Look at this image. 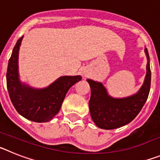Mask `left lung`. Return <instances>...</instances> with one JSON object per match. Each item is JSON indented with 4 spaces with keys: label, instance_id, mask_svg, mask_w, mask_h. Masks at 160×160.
Wrapping results in <instances>:
<instances>
[{
    "label": "left lung",
    "instance_id": "1",
    "mask_svg": "<svg viewBox=\"0 0 160 160\" xmlns=\"http://www.w3.org/2000/svg\"><path fill=\"white\" fill-rule=\"evenodd\" d=\"M144 52L148 59L146 76L142 87L132 95L126 98L111 97L102 83L87 79L91 90L89 102L90 115L96 126L101 129H116L127 125L138 115L146 102L150 92L152 73L147 48Z\"/></svg>",
    "mask_w": 160,
    "mask_h": 160
}]
</instances>
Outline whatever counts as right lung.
Wrapping results in <instances>:
<instances>
[{"mask_svg":"<svg viewBox=\"0 0 160 160\" xmlns=\"http://www.w3.org/2000/svg\"><path fill=\"white\" fill-rule=\"evenodd\" d=\"M23 36L19 38L8 60L7 89L12 105L24 118L36 122H46L59 112L69 89L81 81L80 75L62 76L47 87L33 88L20 80L18 54Z\"/></svg>","mask_w":160,"mask_h":160,"instance_id":"right-lung-1","label":"right lung"}]
</instances>
